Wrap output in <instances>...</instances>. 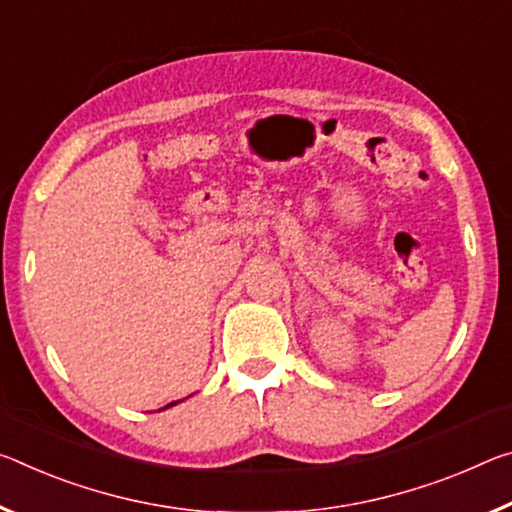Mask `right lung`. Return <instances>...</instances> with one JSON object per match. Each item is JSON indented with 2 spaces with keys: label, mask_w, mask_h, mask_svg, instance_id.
<instances>
[{
  "label": "right lung",
  "mask_w": 512,
  "mask_h": 512,
  "mask_svg": "<svg viewBox=\"0 0 512 512\" xmlns=\"http://www.w3.org/2000/svg\"><path fill=\"white\" fill-rule=\"evenodd\" d=\"M170 405H173V403H170Z\"/></svg>",
  "instance_id": "obj_1"
}]
</instances>
